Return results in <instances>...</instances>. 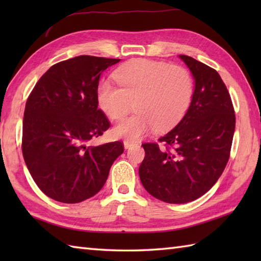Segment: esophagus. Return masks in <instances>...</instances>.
<instances>
[{
    "label": "esophagus",
    "instance_id": "34e87169",
    "mask_svg": "<svg viewBox=\"0 0 261 261\" xmlns=\"http://www.w3.org/2000/svg\"><path fill=\"white\" fill-rule=\"evenodd\" d=\"M123 146H124L125 149H129V148H131L132 146H135V142H131V141L125 140V141L123 142Z\"/></svg>",
    "mask_w": 261,
    "mask_h": 261
}]
</instances>
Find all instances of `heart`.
<instances>
[{
	"instance_id": "b5f03b06",
	"label": "heart",
	"mask_w": 261,
	"mask_h": 261,
	"mask_svg": "<svg viewBox=\"0 0 261 261\" xmlns=\"http://www.w3.org/2000/svg\"><path fill=\"white\" fill-rule=\"evenodd\" d=\"M114 79L119 86L110 81L99 83L97 104L111 120H119L134 101L136 112L113 129L116 137L129 140L140 139L154 125L158 130L175 125L193 97V77L179 65L137 59L116 69Z\"/></svg>"
}]
</instances>
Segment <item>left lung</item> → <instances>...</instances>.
<instances>
[{
	"instance_id": "1",
	"label": "left lung",
	"mask_w": 261,
	"mask_h": 261,
	"mask_svg": "<svg viewBox=\"0 0 261 261\" xmlns=\"http://www.w3.org/2000/svg\"><path fill=\"white\" fill-rule=\"evenodd\" d=\"M179 58L195 87L187 112L157 143H143L139 176L146 191L160 201L182 204L213 187L230 157L236 115L230 94L215 69L185 55Z\"/></svg>"
}]
</instances>
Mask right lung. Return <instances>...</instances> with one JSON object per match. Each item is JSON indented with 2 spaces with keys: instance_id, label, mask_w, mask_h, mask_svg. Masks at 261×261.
I'll return each instance as SVG.
<instances>
[{
  "instance_id": "add662e5",
  "label": "right lung",
  "mask_w": 261,
  "mask_h": 261,
  "mask_svg": "<svg viewBox=\"0 0 261 261\" xmlns=\"http://www.w3.org/2000/svg\"><path fill=\"white\" fill-rule=\"evenodd\" d=\"M120 59L79 56L51 66L28 97L22 153L38 187L62 203L95 195L108 179L121 141L91 146L110 122L97 109L99 76Z\"/></svg>"
}]
</instances>
